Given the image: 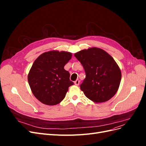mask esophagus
Instances as JSON below:
<instances>
[{"instance_id":"34e87169","label":"esophagus","mask_w":146,"mask_h":146,"mask_svg":"<svg viewBox=\"0 0 146 146\" xmlns=\"http://www.w3.org/2000/svg\"><path fill=\"white\" fill-rule=\"evenodd\" d=\"M79 83H80V80H76V81L74 82V84L77 86H78L79 85Z\"/></svg>"}]
</instances>
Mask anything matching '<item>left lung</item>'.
I'll return each instance as SVG.
<instances>
[{"label":"left lung","mask_w":146,"mask_h":146,"mask_svg":"<svg viewBox=\"0 0 146 146\" xmlns=\"http://www.w3.org/2000/svg\"><path fill=\"white\" fill-rule=\"evenodd\" d=\"M85 69L86 77L80 87L96 103L104 102L115 95L121 80V72L107 52L93 47L74 54Z\"/></svg>","instance_id":"obj_1"}]
</instances>
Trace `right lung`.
<instances>
[{"instance_id": "obj_1", "label": "right lung", "mask_w": 146, "mask_h": 146, "mask_svg": "<svg viewBox=\"0 0 146 146\" xmlns=\"http://www.w3.org/2000/svg\"><path fill=\"white\" fill-rule=\"evenodd\" d=\"M71 57L70 52L49 51L35 61L28 81L33 95L42 104H59L65 98L69 87L74 85L69 79V72L64 69Z\"/></svg>"}]
</instances>
